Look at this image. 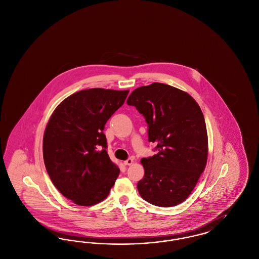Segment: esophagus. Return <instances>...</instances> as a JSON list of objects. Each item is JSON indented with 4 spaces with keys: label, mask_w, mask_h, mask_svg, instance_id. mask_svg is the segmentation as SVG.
I'll return each mask as SVG.
<instances>
[{
    "label": "esophagus",
    "mask_w": 259,
    "mask_h": 259,
    "mask_svg": "<svg viewBox=\"0 0 259 259\" xmlns=\"http://www.w3.org/2000/svg\"><path fill=\"white\" fill-rule=\"evenodd\" d=\"M133 162H134L133 158H128L127 160L124 161V164H125V165H127V166H129V165H132V164H133Z\"/></svg>",
    "instance_id": "obj_1"
}]
</instances>
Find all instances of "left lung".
<instances>
[{
	"label": "left lung",
	"mask_w": 259,
	"mask_h": 259,
	"mask_svg": "<svg viewBox=\"0 0 259 259\" xmlns=\"http://www.w3.org/2000/svg\"><path fill=\"white\" fill-rule=\"evenodd\" d=\"M148 123V142L158 150L142 158L138 183L141 197L158 207H172L190 195L208 159V134L203 112L188 93L153 82L136 88L127 99Z\"/></svg>",
	"instance_id": "obj_1"
}]
</instances>
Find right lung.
Listing matches in <instances>:
<instances>
[{
  "instance_id": "right-lung-1",
  "label": "right lung",
  "mask_w": 259,
  "mask_h": 259,
  "mask_svg": "<svg viewBox=\"0 0 259 259\" xmlns=\"http://www.w3.org/2000/svg\"><path fill=\"white\" fill-rule=\"evenodd\" d=\"M129 90L91 88L63 100L52 112L42 141L50 180L74 204L93 206L105 200L119 168L106 150L105 124Z\"/></svg>"
}]
</instances>
